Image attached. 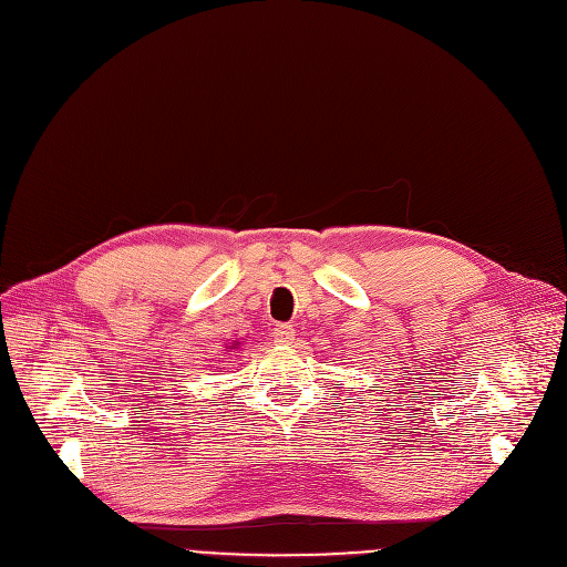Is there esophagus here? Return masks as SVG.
<instances>
[{
    "instance_id": "esophagus-1",
    "label": "esophagus",
    "mask_w": 567,
    "mask_h": 567,
    "mask_svg": "<svg viewBox=\"0 0 567 567\" xmlns=\"http://www.w3.org/2000/svg\"><path fill=\"white\" fill-rule=\"evenodd\" d=\"M295 337H297V331L291 324H276V327H272V339H276V343L287 346V343L295 341Z\"/></svg>"
}]
</instances>
